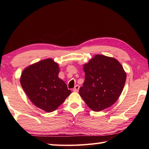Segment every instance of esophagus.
<instances>
[{
	"instance_id": "obj_1",
	"label": "esophagus",
	"mask_w": 149,
	"mask_h": 149,
	"mask_svg": "<svg viewBox=\"0 0 149 149\" xmlns=\"http://www.w3.org/2000/svg\"><path fill=\"white\" fill-rule=\"evenodd\" d=\"M79 85H76L74 88V89H73V91H74V92H77V91H79Z\"/></svg>"
}]
</instances>
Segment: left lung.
I'll list each match as a JSON object with an SVG mask.
<instances>
[{
	"mask_svg": "<svg viewBox=\"0 0 149 149\" xmlns=\"http://www.w3.org/2000/svg\"><path fill=\"white\" fill-rule=\"evenodd\" d=\"M85 80L79 95L94 111L111 106L124 87L126 74L115 58L96 55L84 65Z\"/></svg>",
	"mask_w": 149,
	"mask_h": 149,
	"instance_id": "8db88e82",
	"label": "left lung"
}]
</instances>
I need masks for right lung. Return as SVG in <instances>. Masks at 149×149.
I'll use <instances>...</instances> for the list:
<instances>
[{
    "mask_svg": "<svg viewBox=\"0 0 149 149\" xmlns=\"http://www.w3.org/2000/svg\"><path fill=\"white\" fill-rule=\"evenodd\" d=\"M59 66L47 59L28 66L20 77L22 87L34 105L46 112L56 110L72 93L58 77Z\"/></svg>",
    "mask_w": 149,
    "mask_h": 149,
    "instance_id": "right-lung-1",
    "label": "right lung"
}]
</instances>
